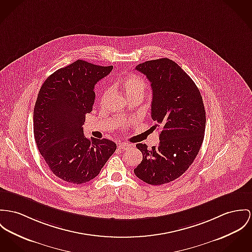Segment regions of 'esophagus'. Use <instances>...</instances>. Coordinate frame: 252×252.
<instances>
[{
	"label": "esophagus",
	"instance_id": "1",
	"mask_svg": "<svg viewBox=\"0 0 252 252\" xmlns=\"http://www.w3.org/2000/svg\"><path fill=\"white\" fill-rule=\"evenodd\" d=\"M131 145L130 144H128V143H120L119 144V149L120 150H123V151H128L129 149H131Z\"/></svg>",
	"mask_w": 252,
	"mask_h": 252
}]
</instances>
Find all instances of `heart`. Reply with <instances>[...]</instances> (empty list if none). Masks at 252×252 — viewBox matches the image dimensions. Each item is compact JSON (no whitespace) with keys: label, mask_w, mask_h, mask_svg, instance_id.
<instances>
[{"label":"heart","mask_w":252,"mask_h":252,"mask_svg":"<svg viewBox=\"0 0 252 252\" xmlns=\"http://www.w3.org/2000/svg\"><path fill=\"white\" fill-rule=\"evenodd\" d=\"M121 85L124 88L126 94L129 97H135V96H143L146 83L143 78L133 75L128 74L124 76L121 79ZM109 94V90H105L100 97V103L104 104L107 97Z\"/></svg>","instance_id":"heart-1"}]
</instances>
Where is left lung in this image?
I'll list each match as a JSON object with an SVG mask.
<instances>
[{
	"instance_id": "left-lung-1",
	"label": "left lung",
	"mask_w": 252,
	"mask_h": 252,
	"mask_svg": "<svg viewBox=\"0 0 252 252\" xmlns=\"http://www.w3.org/2000/svg\"><path fill=\"white\" fill-rule=\"evenodd\" d=\"M153 89L152 118L160 127L159 145L136 147L143 155L134 169L138 178L151 185L171 182L184 174L202 145L206 117L202 97L193 79L169 58L140 63Z\"/></svg>"
}]
</instances>
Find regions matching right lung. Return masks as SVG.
<instances>
[{"label": "right lung", "instance_id": "obj_1", "mask_svg": "<svg viewBox=\"0 0 252 252\" xmlns=\"http://www.w3.org/2000/svg\"><path fill=\"white\" fill-rule=\"evenodd\" d=\"M112 69L78 59L52 74L39 90L34 139L50 170L64 181H90L116 151L113 141L89 140L82 128L85 114L93 109L95 84Z\"/></svg>", "mask_w": 252, "mask_h": 252}]
</instances>
